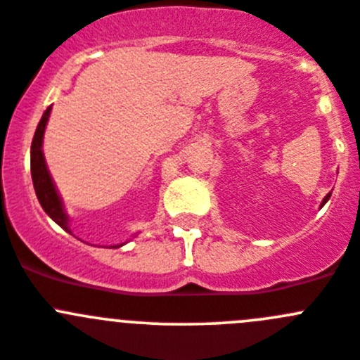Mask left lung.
Returning a JSON list of instances; mask_svg holds the SVG:
<instances>
[{"instance_id": "left-lung-1", "label": "left lung", "mask_w": 360, "mask_h": 360, "mask_svg": "<svg viewBox=\"0 0 360 360\" xmlns=\"http://www.w3.org/2000/svg\"><path fill=\"white\" fill-rule=\"evenodd\" d=\"M330 195H332V191H330V193H327V195H325V199H323V200H321V206H320V207H323V206H325V204H327V200H328V199H330Z\"/></svg>"}]
</instances>
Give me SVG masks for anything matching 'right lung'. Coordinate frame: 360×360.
<instances>
[{"label": "right lung", "mask_w": 360, "mask_h": 360, "mask_svg": "<svg viewBox=\"0 0 360 360\" xmlns=\"http://www.w3.org/2000/svg\"><path fill=\"white\" fill-rule=\"evenodd\" d=\"M53 106H48V110L42 113V119H40L39 126H37L35 134H33L32 140V150H30V160H32V179H33V188H35L37 199H39L42 210L48 213V217L53 221H56L63 231H67L69 234H72L70 231V218L67 214L65 207H63V200L60 197L58 190H56L55 183H53V177L48 170V165H46V158H44L42 143H44V133H46V126H48L49 115H51ZM127 241L119 245H112L110 248H119L122 245H126Z\"/></svg>", "instance_id": "add662e5"}]
</instances>
